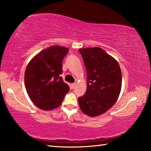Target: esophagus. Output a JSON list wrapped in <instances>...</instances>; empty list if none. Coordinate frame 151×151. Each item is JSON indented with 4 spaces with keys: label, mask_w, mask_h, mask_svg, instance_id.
I'll list each match as a JSON object with an SVG mask.
<instances>
[{
    "label": "esophagus",
    "mask_w": 151,
    "mask_h": 151,
    "mask_svg": "<svg viewBox=\"0 0 151 151\" xmlns=\"http://www.w3.org/2000/svg\"><path fill=\"white\" fill-rule=\"evenodd\" d=\"M76 84L75 83L72 84V85H71V87H72V89H74V88L76 87Z\"/></svg>",
    "instance_id": "esophagus-1"
}]
</instances>
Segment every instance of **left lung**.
<instances>
[{
	"label": "left lung",
	"instance_id": "left-lung-1",
	"mask_svg": "<svg viewBox=\"0 0 151 151\" xmlns=\"http://www.w3.org/2000/svg\"><path fill=\"white\" fill-rule=\"evenodd\" d=\"M87 71V90L78 98L80 109L97 116L110 109L120 93L122 72L118 62L99 47L79 49Z\"/></svg>",
	"mask_w": 151,
	"mask_h": 151
}]
</instances>
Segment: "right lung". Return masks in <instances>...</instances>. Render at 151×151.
I'll return each mask as SVG.
<instances>
[{
    "label": "right lung",
    "instance_id": "right-lung-1",
    "mask_svg": "<svg viewBox=\"0 0 151 151\" xmlns=\"http://www.w3.org/2000/svg\"><path fill=\"white\" fill-rule=\"evenodd\" d=\"M69 49L52 46L42 50L31 60L25 72V86L35 106L43 110L58 107L70 87L64 83L62 61Z\"/></svg>",
    "mask_w": 151,
    "mask_h": 151
}]
</instances>
